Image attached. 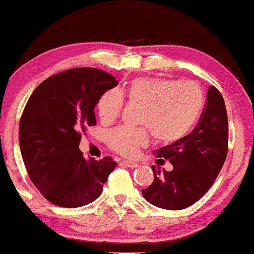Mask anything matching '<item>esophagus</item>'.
Listing matches in <instances>:
<instances>
[{
	"label": "esophagus",
	"instance_id": "esophagus-1",
	"mask_svg": "<svg viewBox=\"0 0 254 254\" xmlns=\"http://www.w3.org/2000/svg\"><path fill=\"white\" fill-rule=\"evenodd\" d=\"M122 164H124L125 167H128V168H136V167H138V163H136V162H133V161H124V162H122Z\"/></svg>",
	"mask_w": 254,
	"mask_h": 254
}]
</instances>
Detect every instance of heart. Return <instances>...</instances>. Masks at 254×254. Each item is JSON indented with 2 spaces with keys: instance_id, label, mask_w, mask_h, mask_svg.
<instances>
[{
  "instance_id": "heart-1",
  "label": "heart",
  "mask_w": 254,
  "mask_h": 254,
  "mask_svg": "<svg viewBox=\"0 0 254 254\" xmlns=\"http://www.w3.org/2000/svg\"><path fill=\"white\" fill-rule=\"evenodd\" d=\"M124 97L130 104L141 105L138 124L151 130L159 142L170 144L184 138L200 115L204 95L193 81H174L161 78H138L125 91H108L99 99L97 112L105 125L121 115ZM146 128L119 127L108 134V144L124 156H134L146 146Z\"/></svg>"
}]
</instances>
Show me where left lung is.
<instances>
[{"label":"left lung","instance_id":"1","mask_svg":"<svg viewBox=\"0 0 254 254\" xmlns=\"http://www.w3.org/2000/svg\"><path fill=\"white\" fill-rule=\"evenodd\" d=\"M228 152V118L221 92L209 86L198 125L189 135L155 151L157 163L169 159L172 172L152 167L153 182L142 195L155 206L182 210L190 206L212 186Z\"/></svg>","mask_w":254,"mask_h":254}]
</instances>
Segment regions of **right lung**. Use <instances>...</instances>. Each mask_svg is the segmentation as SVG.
<instances>
[{
	"instance_id": "1",
	"label": "right lung",
	"mask_w": 254,
	"mask_h": 254,
	"mask_svg": "<svg viewBox=\"0 0 254 254\" xmlns=\"http://www.w3.org/2000/svg\"><path fill=\"white\" fill-rule=\"evenodd\" d=\"M118 84L102 69L74 68L48 78L31 95L19 125L20 150L31 181L50 203L79 207L101 195L116 162L86 159L79 144L96 125L99 98Z\"/></svg>"
}]
</instances>
